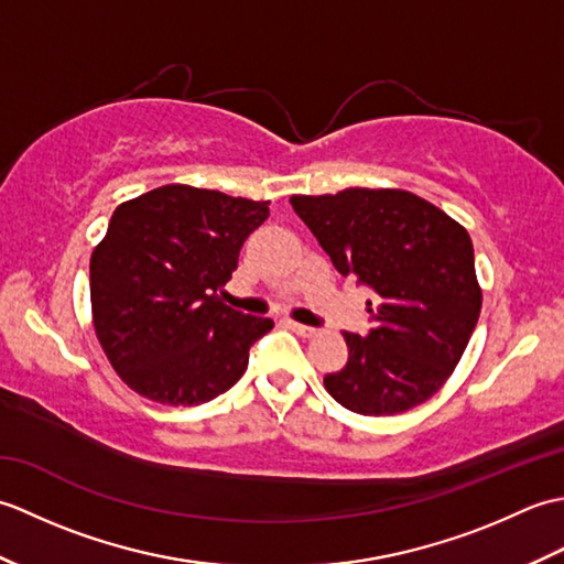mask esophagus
Listing matches in <instances>:
<instances>
[{
    "mask_svg": "<svg viewBox=\"0 0 564 564\" xmlns=\"http://www.w3.org/2000/svg\"><path fill=\"white\" fill-rule=\"evenodd\" d=\"M289 327H291L295 334H301V337H315V334H317V329H315V327L297 325V322H289Z\"/></svg>",
    "mask_w": 564,
    "mask_h": 564,
    "instance_id": "esophagus-1",
    "label": "esophagus"
}]
</instances>
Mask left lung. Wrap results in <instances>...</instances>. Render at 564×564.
<instances>
[{"label": "left lung", "mask_w": 564, "mask_h": 564, "mask_svg": "<svg viewBox=\"0 0 564 564\" xmlns=\"http://www.w3.org/2000/svg\"><path fill=\"white\" fill-rule=\"evenodd\" d=\"M291 206L334 269L376 295L368 334L344 332L349 361L325 376L327 392L366 416L426 402L458 366L480 317L470 235L400 188L293 196Z\"/></svg>", "instance_id": "1"}]
</instances>
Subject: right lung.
<instances>
[{
    "label": "right lung",
    "mask_w": 564,
    "mask_h": 564,
    "mask_svg": "<svg viewBox=\"0 0 564 564\" xmlns=\"http://www.w3.org/2000/svg\"><path fill=\"white\" fill-rule=\"evenodd\" d=\"M269 200L170 184L121 203L94 249V329L116 373L142 398L210 402L245 376L273 319L223 303L245 239Z\"/></svg>",
    "instance_id": "add662e5"
}]
</instances>
